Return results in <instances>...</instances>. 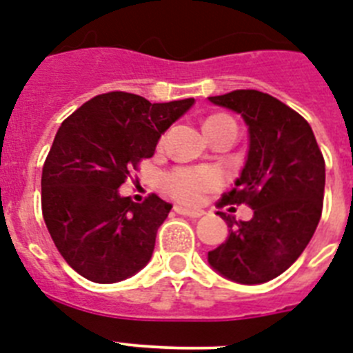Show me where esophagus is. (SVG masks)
Listing matches in <instances>:
<instances>
[{
	"instance_id": "34e87169",
	"label": "esophagus",
	"mask_w": 353,
	"mask_h": 353,
	"mask_svg": "<svg viewBox=\"0 0 353 353\" xmlns=\"http://www.w3.org/2000/svg\"><path fill=\"white\" fill-rule=\"evenodd\" d=\"M174 210H176L177 214H179V216L194 217V219H196V217H201L203 214H205V212H203V210H192V208H186V206H176Z\"/></svg>"
}]
</instances>
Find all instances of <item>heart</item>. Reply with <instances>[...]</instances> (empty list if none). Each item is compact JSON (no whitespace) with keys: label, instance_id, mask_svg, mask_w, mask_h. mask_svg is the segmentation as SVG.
<instances>
[{"label":"heart","instance_id":"1","mask_svg":"<svg viewBox=\"0 0 353 353\" xmlns=\"http://www.w3.org/2000/svg\"><path fill=\"white\" fill-rule=\"evenodd\" d=\"M210 123H236L230 116L226 114H214L206 119V125ZM221 183L219 176L210 168H192V167H179L168 172L163 185L165 190L172 197H176L177 201L186 203V205H196L203 199L206 192L214 190Z\"/></svg>","mask_w":353,"mask_h":353}]
</instances>
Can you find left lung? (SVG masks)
<instances>
[{"instance_id": "obj_1", "label": "left lung", "mask_w": 353, "mask_h": 353, "mask_svg": "<svg viewBox=\"0 0 353 353\" xmlns=\"http://www.w3.org/2000/svg\"><path fill=\"white\" fill-rule=\"evenodd\" d=\"M241 114L250 148L245 168L219 205H248L250 221L219 212L226 241L208 252L214 270L241 285H259L296 263L317 228L325 197V157L305 117L270 94L234 90L208 97Z\"/></svg>"}]
</instances>
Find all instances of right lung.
<instances>
[{"label":"right lung","instance_id":"obj_1","mask_svg":"<svg viewBox=\"0 0 353 353\" xmlns=\"http://www.w3.org/2000/svg\"><path fill=\"white\" fill-rule=\"evenodd\" d=\"M194 99L150 103L107 92L61 123L41 174L43 219L54 245L85 279L117 283L147 265L172 205L156 194L134 203L119 186Z\"/></svg>","mask_w":353,"mask_h":353}]
</instances>
